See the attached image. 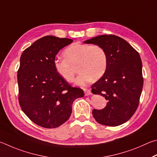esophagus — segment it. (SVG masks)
I'll use <instances>...</instances> for the list:
<instances>
[{
	"label": "esophagus",
	"instance_id": "1",
	"mask_svg": "<svg viewBox=\"0 0 157 157\" xmlns=\"http://www.w3.org/2000/svg\"><path fill=\"white\" fill-rule=\"evenodd\" d=\"M84 92H85V95L86 96H89V95H91L92 94V92L90 91V90H87V89H84Z\"/></svg>",
	"mask_w": 157,
	"mask_h": 157
}]
</instances>
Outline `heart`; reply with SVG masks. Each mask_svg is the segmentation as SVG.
Wrapping results in <instances>:
<instances>
[{
	"instance_id": "obj_1",
	"label": "heart",
	"mask_w": 157,
	"mask_h": 157,
	"mask_svg": "<svg viewBox=\"0 0 157 157\" xmlns=\"http://www.w3.org/2000/svg\"><path fill=\"white\" fill-rule=\"evenodd\" d=\"M65 59L54 60L55 70L65 81L72 83L75 75V67L79 71L76 83L86 86L92 79L98 80L105 73L108 59L105 49L97 44L74 43L63 51Z\"/></svg>"
}]
</instances>
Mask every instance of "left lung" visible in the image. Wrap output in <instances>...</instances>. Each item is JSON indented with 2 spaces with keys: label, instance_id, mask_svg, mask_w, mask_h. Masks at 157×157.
Listing matches in <instances>:
<instances>
[{
  "label": "left lung",
  "instance_id": "left-lung-1",
  "mask_svg": "<svg viewBox=\"0 0 157 157\" xmlns=\"http://www.w3.org/2000/svg\"><path fill=\"white\" fill-rule=\"evenodd\" d=\"M84 43L102 46L108 59L105 73L91 87L93 94L103 96L108 103L103 109H93V117L101 125H121L135 113L142 92L139 52L123 38L112 34L98 36Z\"/></svg>",
  "mask_w": 157,
  "mask_h": 157
}]
</instances>
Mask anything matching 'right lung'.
Here are the masks:
<instances>
[{
  "label": "right lung",
  "instance_id": "add662e5",
  "mask_svg": "<svg viewBox=\"0 0 157 157\" xmlns=\"http://www.w3.org/2000/svg\"><path fill=\"white\" fill-rule=\"evenodd\" d=\"M67 38L46 36L25 49L18 70V101L26 116L45 128H55L67 121L71 105L84 97L55 70L54 60L60 49L72 43Z\"/></svg>",
  "mask_w": 157,
  "mask_h": 157
}]
</instances>
